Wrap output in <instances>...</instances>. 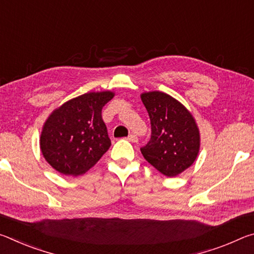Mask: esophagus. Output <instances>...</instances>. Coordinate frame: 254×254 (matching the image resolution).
Wrapping results in <instances>:
<instances>
[{
  "label": "esophagus",
  "mask_w": 254,
  "mask_h": 254,
  "mask_svg": "<svg viewBox=\"0 0 254 254\" xmlns=\"http://www.w3.org/2000/svg\"><path fill=\"white\" fill-rule=\"evenodd\" d=\"M127 140L130 141V142H136V141H137V136L134 135V134H130V135H128V136L127 137Z\"/></svg>",
  "instance_id": "34e87169"
}]
</instances>
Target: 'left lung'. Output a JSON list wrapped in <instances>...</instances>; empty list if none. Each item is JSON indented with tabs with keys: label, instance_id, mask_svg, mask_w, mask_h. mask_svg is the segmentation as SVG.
Returning a JSON list of instances; mask_svg holds the SVG:
<instances>
[{
	"label": "left lung",
	"instance_id": "left-lung-1",
	"mask_svg": "<svg viewBox=\"0 0 254 254\" xmlns=\"http://www.w3.org/2000/svg\"><path fill=\"white\" fill-rule=\"evenodd\" d=\"M151 122V139L141 148L145 160L167 177H176L195 162L200 134L192 114L168 94H141Z\"/></svg>",
	"mask_w": 254,
	"mask_h": 254
}]
</instances>
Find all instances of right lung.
I'll return each instance as SVG.
<instances>
[{"instance_id":"1","label":"right lung","mask_w":254,"mask_h":254,"mask_svg":"<svg viewBox=\"0 0 254 254\" xmlns=\"http://www.w3.org/2000/svg\"><path fill=\"white\" fill-rule=\"evenodd\" d=\"M113 97L111 91L89 92L51 112L42 127L40 150L55 170L74 177L83 175L109 150L102 109Z\"/></svg>"}]
</instances>
